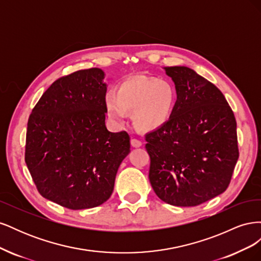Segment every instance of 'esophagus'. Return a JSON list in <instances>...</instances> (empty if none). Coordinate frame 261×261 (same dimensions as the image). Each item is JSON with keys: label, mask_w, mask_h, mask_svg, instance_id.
I'll list each match as a JSON object with an SVG mask.
<instances>
[{"label": "esophagus", "mask_w": 261, "mask_h": 261, "mask_svg": "<svg viewBox=\"0 0 261 261\" xmlns=\"http://www.w3.org/2000/svg\"><path fill=\"white\" fill-rule=\"evenodd\" d=\"M130 145L134 148H139V147H141V145H143V143H141V141H139L138 139L133 138V139H130Z\"/></svg>", "instance_id": "34e87169"}]
</instances>
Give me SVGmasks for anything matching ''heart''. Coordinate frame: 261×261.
<instances>
[{
  "mask_svg": "<svg viewBox=\"0 0 261 261\" xmlns=\"http://www.w3.org/2000/svg\"><path fill=\"white\" fill-rule=\"evenodd\" d=\"M176 94L165 81L156 78L135 77L123 82L115 92H109L105 99L108 117L121 125L133 111V123L144 132L160 128L173 113Z\"/></svg>",
  "mask_w": 261,
  "mask_h": 261,
  "instance_id": "obj_1",
  "label": "heart"
}]
</instances>
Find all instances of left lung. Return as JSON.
<instances>
[{
  "label": "left lung",
  "mask_w": 261,
  "mask_h": 261,
  "mask_svg": "<svg viewBox=\"0 0 261 261\" xmlns=\"http://www.w3.org/2000/svg\"><path fill=\"white\" fill-rule=\"evenodd\" d=\"M163 69L176 102L170 120L146 135L150 184L164 202L198 206L230 184L239 159L236 121L223 93L194 69Z\"/></svg>",
  "instance_id": "left-lung-1"
}]
</instances>
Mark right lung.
Listing matches in <instances>:
<instances>
[{
    "label": "right lung",
    "instance_id": "1",
    "mask_svg": "<svg viewBox=\"0 0 261 261\" xmlns=\"http://www.w3.org/2000/svg\"><path fill=\"white\" fill-rule=\"evenodd\" d=\"M105 77L94 67L55 81L28 120L25 161L31 177L44 198L72 210L106 202L130 152L128 134L106 126Z\"/></svg>",
    "mask_w": 261,
    "mask_h": 261
}]
</instances>
